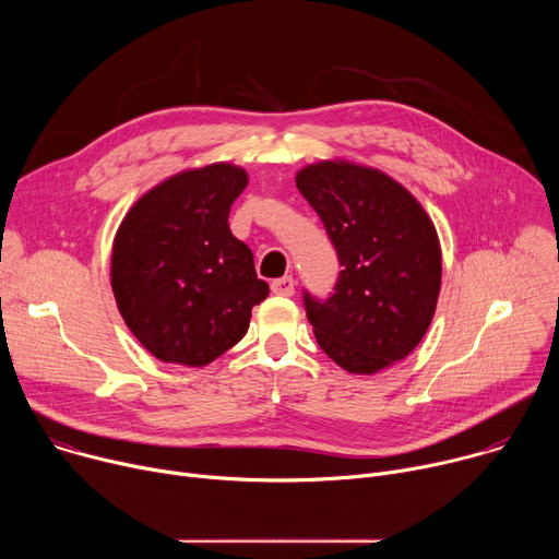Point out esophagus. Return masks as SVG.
Returning a JSON list of instances; mask_svg holds the SVG:
<instances>
[{
	"mask_svg": "<svg viewBox=\"0 0 559 559\" xmlns=\"http://www.w3.org/2000/svg\"><path fill=\"white\" fill-rule=\"evenodd\" d=\"M294 278L292 276H283V278H276L272 281V292L276 296H292L294 294Z\"/></svg>",
	"mask_w": 559,
	"mask_h": 559,
	"instance_id": "34e87169",
	"label": "esophagus"
}]
</instances>
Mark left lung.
I'll return each mask as SVG.
<instances>
[{
  "label": "left lung",
  "mask_w": 559,
  "mask_h": 559,
  "mask_svg": "<svg viewBox=\"0 0 559 559\" xmlns=\"http://www.w3.org/2000/svg\"><path fill=\"white\" fill-rule=\"evenodd\" d=\"M341 261L330 298L302 292L316 341L345 371L371 376L407 358L431 325L442 254L409 190L380 170L321 162L296 175Z\"/></svg>",
  "instance_id": "1"
}]
</instances>
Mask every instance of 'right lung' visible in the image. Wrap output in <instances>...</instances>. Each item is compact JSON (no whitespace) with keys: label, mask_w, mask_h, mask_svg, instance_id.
I'll use <instances>...</instances> for the list:
<instances>
[{"label":"right lung","mask_w":559,"mask_h":559,"mask_svg":"<svg viewBox=\"0 0 559 559\" xmlns=\"http://www.w3.org/2000/svg\"><path fill=\"white\" fill-rule=\"evenodd\" d=\"M248 173L212 164L145 192L121 221L110 278L136 341L158 360L203 367L241 341L270 287L229 231Z\"/></svg>","instance_id":"add662e5"}]
</instances>
